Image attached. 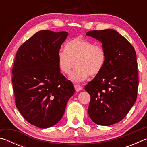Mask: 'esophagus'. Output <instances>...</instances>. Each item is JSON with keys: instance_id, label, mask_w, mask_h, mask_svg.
<instances>
[{"instance_id": "obj_1", "label": "esophagus", "mask_w": 147, "mask_h": 147, "mask_svg": "<svg viewBox=\"0 0 147 147\" xmlns=\"http://www.w3.org/2000/svg\"><path fill=\"white\" fill-rule=\"evenodd\" d=\"M74 88H75L76 91H80L83 89L82 87L80 85H79V84H74Z\"/></svg>"}]
</instances>
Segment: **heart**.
I'll return each instance as SVG.
<instances>
[{
  "instance_id": "1",
  "label": "heart",
  "mask_w": 147,
  "mask_h": 147,
  "mask_svg": "<svg viewBox=\"0 0 147 147\" xmlns=\"http://www.w3.org/2000/svg\"><path fill=\"white\" fill-rule=\"evenodd\" d=\"M107 59L105 48L100 44L77 37L65 45V50H60L58 54V65L61 71L65 74L71 73L70 78L75 82H82L89 75H98L102 70Z\"/></svg>"
}]
</instances>
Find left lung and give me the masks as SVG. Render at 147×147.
I'll return each mask as SVG.
<instances>
[{
	"mask_svg": "<svg viewBox=\"0 0 147 147\" xmlns=\"http://www.w3.org/2000/svg\"><path fill=\"white\" fill-rule=\"evenodd\" d=\"M86 35L100 41L107 53L103 69L85 86L91 96L89 117L98 125H112L123 120L136 100L139 80L135 49L115 30H92Z\"/></svg>",
	"mask_w": 147,
	"mask_h": 147,
	"instance_id": "1",
	"label": "left lung"
}]
</instances>
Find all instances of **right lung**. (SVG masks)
Masks as SVG:
<instances>
[{"instance_id":"right-lung-1","label":"right lung","mask_w":147,"mask_h":147,"mask_svg":"<svg viewBox=\"0 0 147 147\" xmlns=\"http://www.w3.org/2000/svg\"><path fill=\"white\" fill-rule=\"evenodd\" d=\"M67 36V32L39 31L17 50L12 69L16 106L38 128L58 123L74 93L58 65V52Z\"/></svg>"}]
</instances>
